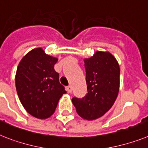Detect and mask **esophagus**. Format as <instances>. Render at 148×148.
<instances>
[{
    "mask_svg": "<svg viewBox=\"0 0 148 148\" xmlns=\"http://www.w3.org/2000/svg\"><path fill=\"white\" fill-rule=\"evenodd\" d=\"M67 90H68V92H72V87H71V86H68V87H67Z\"/></svg>",
    "mask_w": 148,
    "mask_h": 148,
    "instance_id": "esophagus-1",
    "label": "esophagus"
}]
</instances>
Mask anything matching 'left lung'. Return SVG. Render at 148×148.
I'll return each mask as SVG.
<instances>
[{
    "label": "left lung",
    "mask_w": 148,
    "mask_h": 148,
    "mask_svg": "<svg viewBox=\"0 0 148 148\" xmlns=\"http://www.w3.org/2000/svg\"><path fill=\"white\" fill-rule=\"evenodd\" d=\"M87 94L72 102L82 118L92 120L102 116L113 106L120 87V67L108 52L97 51L84 59Z\"/></svg>",
    "instance_id": "1"
}]
</instances>
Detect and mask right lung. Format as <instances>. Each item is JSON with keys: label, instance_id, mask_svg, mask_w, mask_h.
<instances>
[{"label": "right lung", "instance_id": "add662e5", "mask_svg": "<svg viewBox=\"0 0 148 148\" xmlns=\"http://www.w3.org/2000/svg\"><path fill=\"white\" fill-rule=\"evenodd\" d=\"M57 61L42 48H36L22 58L17 68V94L27 112L36 118L52 116L60 98L66 93L54 69Z\"/></svg>", "mask_w": 148, "mask_h": 148}]
</instances>
